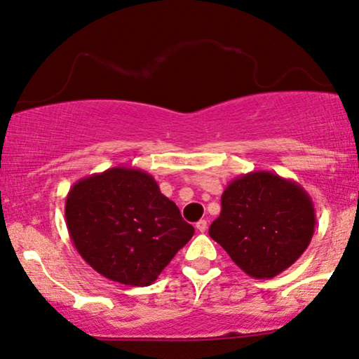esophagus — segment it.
Segmentation results:
<instances>
[{"label":"esophagus","mask_w":359,"mask_h":359,"mask_svg":"<svg viewBox=\"0 0 359 359\" xmlns=\"http://www.w3.org/2000/svg\"><path fill=\"white\" fill-rule=\"evenodd\" d=\"M206 226H208V223H206V219H200L198 223L195 224V228L198 229V232H205L206 231Z\"/></svg>","instance_id":"34e87169"}]
</instances>
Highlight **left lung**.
<instances>
[{"label":"left lung","mask_w":359,"mask_h":359,"mask_svg":"<svg viewBox=\"0 0 359 359\" xmlns=\"http://www.w3.org/2000/svg\"><path fill=\"white\" fill-rule=\"evenodd\" d=\"M314 228V203L297 182L255 170L229 182L208 232L242 271L264 280L304 254Z\"/></svg>","instance_id":"left-lung-1"}]
</instances>
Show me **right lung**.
<instances>
[{
	"mask_svg": "<svg viewBox=\"0 0 359 359\" xmlns=\"http://www.w3.org/2000/svg\"><path fill=\"white\" fill-rule=\"evenodd\" d=\"M65 218L88 265L130 286L158 280L195 232L153 175L122 165L78 180L68 191Z\"/></svg>",
	"mask_w": 359,
	"mask_h": 359,
	"instance_id": "1",
	"label": "right lung"
}]
</instances>
